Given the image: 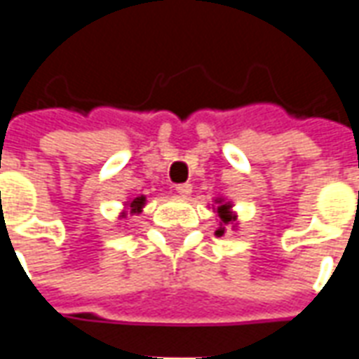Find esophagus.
I'll use <instances>...</instances> for the list:
<instances>
[{
  "instance_id": "1",
  "label": "esophagus",
  "mask_w": 359,
  "mask_h": 359,
  "mask_svg": "<svg viewBox=\"0 0 359 359\" xmlns=\"http://www.w3.org/2000/svg\"><path fill=\"white\" fill-rule=\"evenodd\" d=\"M177 192H179L182 198H188V196L192 194V187H190V184H179V187H177Z\"/></svg>"
}]
</instances>
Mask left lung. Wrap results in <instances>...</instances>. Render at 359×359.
I'll return each mask as SVG.
<instances>
[{
  "mask_svg": "<svg viewBox=\"0 0 359 359\" xmlns=\"http://www.w3.org/2000/svg\"><path fill=\"white\" fill-rule=\"evenodd\" d=\"M215 203H217V208H213V210L217 211V215H219V229L215 231V234H217V236H223L226 231L225 229L226 225H231L234 229L233 223L236 221V215H234V211H233V203L226 202L225 198H217Z\"/></svg>",
  "mask_w": 359,
  "mask_h": 359,
  "instance_id": "left-lung-1",
  "label": "left lung"
}]
</instances>
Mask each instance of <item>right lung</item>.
I'll use <instances>...</instances> for the list:
<instances>
[{
  "mask_svg": "<svg viewBox=\"0 0 359 359\" xmlns=\"http://www.w3.org/2000/svg\"><path fill=\"white\" fill-rule=\"evenodd\" d=\"M144 205H146V196H136V198H130L128 202H125V208L129 211L123 210L121 217H126V213H130V215H138V213H142V210H144Z\"/></svg>",
  "mask_w": 359,
  "mask_h": 359,
  "instance_id": "add662e5",
  "label": "right lung"
}]
</instances>
